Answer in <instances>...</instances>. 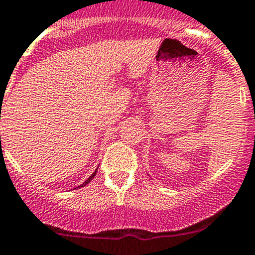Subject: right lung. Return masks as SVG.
Here are the masks:
<instances>
[{
    "instance_id": "1",
    "label": "right lung",
    "mask_w": 255,
    "mask_h": 255,
    "mask_svg": "<svg viewBox=\"0 0 255 255\" xmlns=\"http://www.w3.org/2000/svg\"><path fill=\"white\" fill-rule=\"evenodd\" d=\"M97 171H98V168H97V170H95V171H94V172H93V175H92V176H90V177H89V178H88V180H87V181H84V182H83V183H82V185H80V186H79V187H84V186H85V185H88V183H89V182H90V181H92V180H93V178H94V176H95V175H97ZM75 188H77V187H75Z\"/></svg>"
}]
</instances>
